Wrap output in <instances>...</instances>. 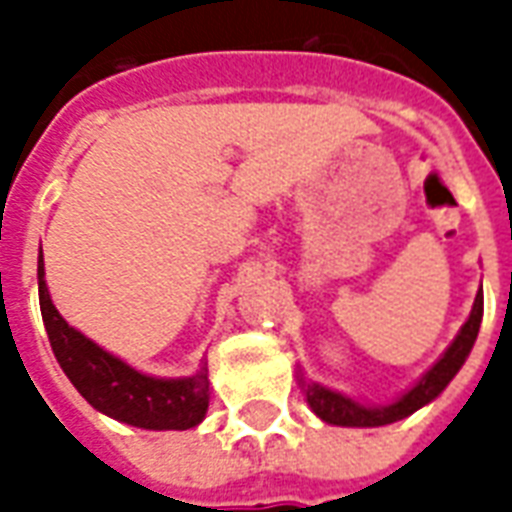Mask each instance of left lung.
Instances as JSON below:
<instances>
[{
    "instance_id": "obj_1",
    "label": "left lung",
    "mask_w": 512,
    "mask_h": 512,
    "mask_svg": "<svg viewBox=\"0 0 512 512\" xmlns=\"http://www.w3.org/2000/svg\"><path fill=\"white\" fill-rule=\"evenodd\" d=\"M480 323H483V285H480V293L474 296L472 312H469V318L461 326V332L455 334V340L447 345V351L436 359V365L425 370V376L419 378L417 384L406 389L400 397H395L392 403H386V406H367V403H359V400L343 395L337 389H329V386L318 384V381H310V378H304L301 367L296 370V378H299V386L304 389V397H307V403L315 411V417H321L329 425H340V428H381V425H392L397 419L411 417L414 411L433 403L447 389V384L458 376L463 362L472 354Z\"/></svg>"
}]
</instances>
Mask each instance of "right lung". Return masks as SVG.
Returning <instances> with one entry per match:
<instances>
[{
	"label": "right lung",
	"instance_id": "right-lung-1",
	"mask_svg": "<svg viewBox=\"0 0 512 512\" xmlns=\"http://www.w3.org/2000/svg\"><path fill=\"white\" fill-rule=\"evenodd\" d=\"M38 296L51 351L62 373L95 411L145 430H189L205 419L211 400L205 362L194 376L156 378L104 351L57 312L46 285L43 252L38 255Z\"/></svg>",
	"mask_w": 512,
	"mask_h": 512
}]
</instances>
